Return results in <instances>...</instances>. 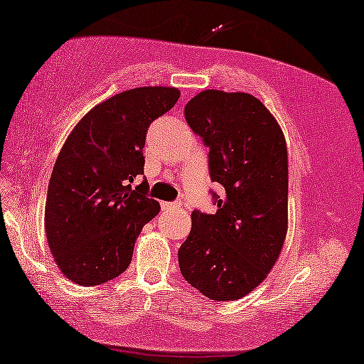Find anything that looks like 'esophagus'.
Wrapping results in <instances>:
<instances>
[{"label":"esophagus","instance_id":"obj_1","mask_svg":"<svg viewBox=\"0 0 364 364\" xmlns=\"http://www.w3.org/2000/svg\"><path fill=\"white\" fill-rule=\"evenodd\" d=\"M182 206V201L181 200H177V201H163V203H161V208L163 210H166V211H169V210H178Z\"/></svg>","mask_w":364,"mask_h":364}]
</instances>
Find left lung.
<instances>
[{
  "instance_id": "obj_1",
  "label": "left lung",
  "mask_w": 364,
  "mask_h": 364,
  "mask_svg": "<svg viewBox=\"0 0 364 364\" xmlns=\"http://www.w3.org/2000/svg\"><path fill=\"white\" fill-rule=\"evenodd\" d=\"M193 133L208 146L215 215L192 213L178 249L182 277L215 301H234L264 282L288 229L287 141L268 109L245 92L208 89L186 105Z\"/></svg>"
}]
</instances>
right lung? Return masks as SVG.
Listing matches in <instances>:
<instances>
[{
    "label": "right lung",
    "instance_id": "obj_1",
    "mask_svg": "<svg viewBox=\"0 0 364 364\" xmlns=\"http://www.w3.org/2000/svg\"><path fill=\"white\" fill-rule=\"evenodd\" d=\"M176 87H135L82 117L61 148L46 205V232L66 278L96 287L124 273L143 226L159 213L148 198L144 139L151 122L174 107Z\"/></svg>",
    "mask_w": 364,
    "mask_h": 364
}]
</instances>
